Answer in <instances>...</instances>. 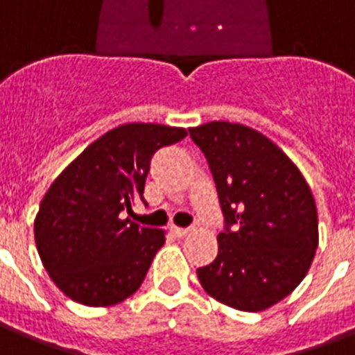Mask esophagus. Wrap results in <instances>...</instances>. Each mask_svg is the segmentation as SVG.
<instances>
[{
	"label": "esophagus",
	"instance_id": "1",
	"mask_svg": "<svg viewBox=\"0 0 355 355\" xmlns=\"http://www.w3.org/2000/svg\"><path fill=\"white\" fill-rule=\"evenodd\" d=\"M171 232L175 233L177 237H186L187 233L191 232V230H189V227H177V226H173V227H171Z\"/></svg>",
	"mask_w": 355,
	"mask_h": 355
}]
</instances>
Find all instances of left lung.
Returning a JSON list of instances; mask_svg holds the SVG:
<instances>
[{"label":"left lung","instance_id":"left-lung-1","mask_svg":"<svg viewBox=\"0 0 355 355\" xmlns=\"http://www.w3.org/2000/svg\"><path fill=\"white\" fill-rule=\"evenodd\" d=\"M204 153L224 215L217 259L198 268L211 297L261 312L290 295L318 250V207L297 166L275 144L243 123L189 129Z\"/></svg>","mask_w":355,"mask_h":355}]
</instances>
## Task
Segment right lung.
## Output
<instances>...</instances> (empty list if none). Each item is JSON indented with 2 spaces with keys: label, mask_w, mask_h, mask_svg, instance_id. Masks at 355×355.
I'll use <instances>...</instances> for the list:
<instances>
[{
  "label": "right lung",
  "mask_w": 355,
  "mask_h": 355,
  "mask_svg": "<svg viewBox=\"0 0 355 355\" xmlns=\"http://www.w3.org/2000/svg\"><path fill=\"white\" fill-rule=\"evenodd\" d=\"M187 131L123 123L94 140L45 193L34 223L37 253L60 290L85 306H111L140 288L166 243L162 230L123 213L144 200L153 155Z\"/></svg>",
  "instance_id": "add662e5"
}]
</instances>
